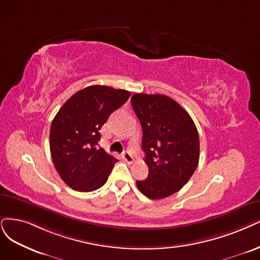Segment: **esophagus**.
<instances>
[{
    "mask_svg": "<svg viewBox=\"0 0 260 260\" xmlns=\"http://www.w3.org/2000/svg\"><path fill=\"white\" fill-rule=\"evenodd\" d=\"M122 157L124 158L125 161L128 162V164H132L133 160H134V157H133V155L131 154L129 151H124V152L122 153Z\"/></svg>",
    "mask_w": 260,
    "mask_h": 260,
    "instance_id": "obj_1",
    "label": "esophagus"
}]
</instances>
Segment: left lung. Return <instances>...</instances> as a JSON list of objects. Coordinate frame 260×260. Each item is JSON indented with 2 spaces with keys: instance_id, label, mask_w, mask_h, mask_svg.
Returning <instances> with one entry per match:
<instances>
[{
  "instance_id": "1",
  "label": "left lung",
  "mask_w": 260,
  "mask_h": 260,
  "mask_svg": "<svg viewBox=\"0 0 260 260\" xmlns=\"http://www.w3.org/2000/svg\"><path fill=\"white\" fill-rule=\"evenodd\" d=\"M132 106L142 127L148 178L136 184L151 199L166 198L185 185L199 161L198 131L190 115L161 94L137 93Z\"/></svg>"
}]
</instances>
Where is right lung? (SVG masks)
Segmentation results:
<instances>
[{"label": "right lung", "mask_w": 260, "mask_h": 260, "mask_svg": "<svg viewBox=\"0 0 260 260\" xmlns=\"http://www.w3.org/2000/svg\"><path fill=\"white\" fill-rule=\"evenodd\" d=\"M129 96L125 90L91 85L57 111L50 127V153L57 174L73 189L93 191L106 183L118 159L98 147L100 131Z\"/></svg>", "instance_id": "add662e5"}]
</instances>
